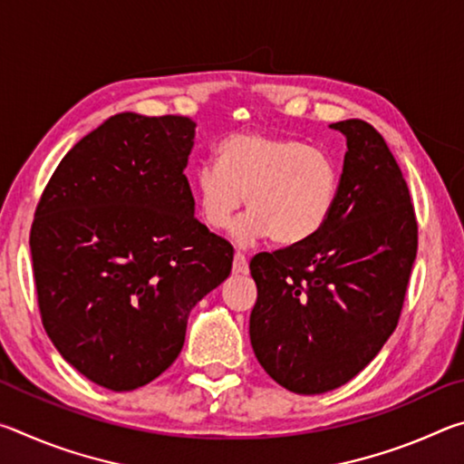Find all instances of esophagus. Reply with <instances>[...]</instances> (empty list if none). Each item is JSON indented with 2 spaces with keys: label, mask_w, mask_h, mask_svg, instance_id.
Returning a JSON list of instances; mask_svg holds the SVG:
<instances>
[{
  "label": "esophagus",
  "mask_w": 464,
  "mask_h": 464,
  "mask_svg": "<svg viewBox=\"0 0 464 464\" xmlns=\"http://www.w3.org/2000/svg\"><path fill=\"white\" fill-rule=\"evenodd\" d=\"M246 272H247V260L241 251H237V254L233 256V274H246Z\"/></svg>",
  "instance_id": "esophagus-1"
}]
</instances>
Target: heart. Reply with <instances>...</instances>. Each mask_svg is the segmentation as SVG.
<instances>
[{
	"label": "heart",
	"mask_w": 464,
	"mask_h": 464,
	"mask_svg": "<svg viewBox=\"0 0 464 464\" xmlns=\"http://www.w3.org/2000/svg\"><path fill=\"white\" fill-rule=\"evenodd\" d=\"M192 186L200 218L210 229H225L246 198L249 215L233 229L241 246L266 235L278 246H296L327 223L340 171L324 149L243 132L218 147V166L196 169Z\"/></svg>",
	"instance_id": "b5f03b06"
}]
</instances>
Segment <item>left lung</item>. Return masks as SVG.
I'll use <instances>...</instances> for the list:
<instances>
[{"mask_svg":"<svg viewBox=\"0 0 464 464\" xmlns=\"http://www.w3.org/2000/svg\"><path fill=\"white\" fill-rule=\"evenodd\" d=\"M332 129L348 151L327 223L249 262L251 348L298 395L334 391L371 364L399 324L418 254L410 190L381 132L358 119Z\"/></svg>","mask_w":464,"mask_h":464,"instance_id":"8db88e82","label":"left lung"}]
</instances>
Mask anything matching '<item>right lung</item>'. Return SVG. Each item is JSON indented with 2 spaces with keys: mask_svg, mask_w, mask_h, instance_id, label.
Masks as SVG:
<instances>
[{
  "mask_svg": "<svg viewBox=\"0 0 464 464\" xmlns=\"http://www.w3.org/2000/svg\"><path fill=\"white\" fill-rule=\"evenodd\" d=\"M194 129L188 116H110L38 200L30 251L43 325L104 389L168 371L194 304L231 274V243L194 217L184 176Z\"/></svg>",
  "mask_w": 464,
  "mask_h": 464,
  "instance_id": "right-lung-1",
  "label": "right lung"
}]
</instances>
